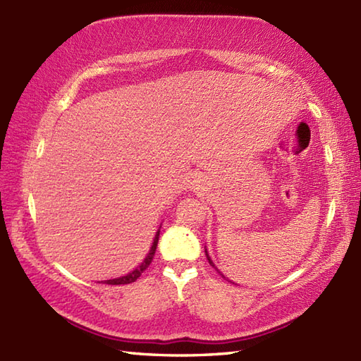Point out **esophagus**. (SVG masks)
Segmentation results:
<instances>
[{
    "label": "esophagus",
    "instance_id": "1",
    "mask_svg": "<svg viewBox=\"0 0 361 361\" xmlns=\"http://www.w3.org/2000/svg\"><path fill=\"white\" fill-rule=\"evenodd\" d=\"M192 188H194V189H204V181L200 180V178H195V180L192 181Z\"/></svg>",
    "mask_w": 361,
    "mask_h": 361
}]
</instances>
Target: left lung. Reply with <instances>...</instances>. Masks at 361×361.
<instances>
[{"mask_svg": "<svg viewBox=\"0 0 361 361\" xmlns=\"http://www.w3.org/2000/svg\"><path fill=\"white\" fill-rule=\"evenodd\" d=\"M204 252H206V257H208V262H209V265H211V267H214V268H216V270H217V271L220 273V276H221V278H225V276H224V274H221V271H220V270H219V268L216 267V264H214V262H212V259L209 257V255H208V250H206V247H204ZM229 282H231V281H229ZM233 283H234V282H233Z\"/></svg>", "mask_w": 361, "mask_h": 361, "instance_id": "1", "label": "left lung"}]
</instances>
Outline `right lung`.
<instances>
[{"instance_id":"add662e5","label":"right lung","mask_w":361,"mask_h":361,"mask_svg":"<svg viewBox=\"0 0 361 361\" xmlns=\"http://www.w3.org/2000/svg\"><path fill=\"white\" fill-rule=\"evenodd\" d=\"M159 229H161V225L158 228V231L155 233V237H153V242L150 245V250L147 252V256L144 257L142 262L137 265L136 268H133L132 271L127 273L126 276H119V278H114V279H106V281H102L104 283H109V286H122V283H132L135 282L137 278H140L141 273L147 268L152 262L153 256H155V251H157V245H158V237H159Z\"/></svg>"}]
</instances>
